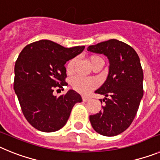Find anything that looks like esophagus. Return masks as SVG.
<instances>
[{"mask_svg": "<svg viewBox=\"0 0 160 160\" xmlns=\"http://www.w3.org/2000/svg\"><path fill=\"white\" fill-rule=\"evenodd\" d=\"M90 99V98L89 97H87V96H82L83 102H87V101H89Z\"/></svg>", "mask_w": 160, "mask_h": 160, "instance_id": "1", "label": "esophagus"}]
</instances>
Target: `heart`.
<instances>
[{"label": "heart", "mask_w": 160, "mask_h": 160, "mask_svg": "<svg viewBox=\"0 0 160 160\" xmlns=\"http://www.w3.org/2000/svg\"><path fill=\"white\" fill-rule=\"evenodd\" d=\"M97 60H102L100 57L98 56H91L90 58V64H92L94 62ZM76 62L75 58H72L71 60L69 61V62L66 65V71L68 73H73V67ZM72 87L75 90H77L78 92L82 93V94H87L90 90L92 89L95 88L97 86V82L95 80L92 78H85L81 77H74L71 81Z\"/></svg>", "instance_id": "obj_1"}]
</instances>
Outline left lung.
Masks as SVG:
<instances>
[{
	"label": "left lung",
	"instance_id": "1",
	"mask_svg": "<svg viewBox=\"0 0 160 160\" xmlns=\"http://www.w3.org/2000/svg\"><path fill=\"white\" fill-rule=\"evenodd\" d=\"M87 50L104 54L110 63L105 82L95 90L105 96L106 104L102 111L90 115V122L100 135L115 136L129 128L143 95L140 60L131 46L116 39L90 46Z\"/></svg>",
	"mask_w": 160,
	"mask_h": 160
}]
</instances>
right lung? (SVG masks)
Here are the masks:
<instances>
[{
  "mask_svg": "<svg viewBox=\"0 0 160 160\" xmlns=\"http://www.w3.org/2000/svg\"><path fill=\"white\" fill-rule=\"evenodd\" d=\"M84 49L65 48L52 41L40 40L27 45L18 56L13 88L24 116L38 131L60 130L66 125L74 104L82 101L73 90L59 97L53 92L67 86L65 64Z\"/></svg>",
  "mask_w": 160,
  "mask_h": 160,
  "instance_id": "right-lung-1",
  "label": "right lung"
}]
</instances>
